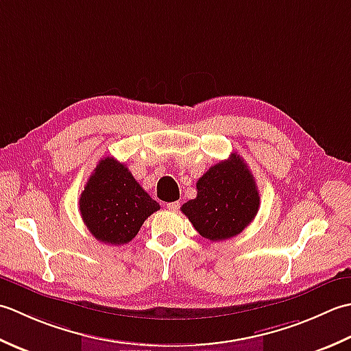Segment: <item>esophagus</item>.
<instances>
[{"instance_id":"34e87169","label":"esophagus","mask_w":351,"mask_h":351,"mask_svg":"<svg viewBox=\"0 0 351 351\" xmlns=\"http://www.w3.org/2000/svg\"><path fill=\"white\" fill-rule=\"evenodd\" d=\"M167 207H168V210H171V212H176V210L180 209V203H178V202L168 203V204H167Z\"/></svg>"}]
</instances>
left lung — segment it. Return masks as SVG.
Instances as JSON below:
<instances>
[{
	"mask_svg": "<svg viewBox=\"0 0 351 351\" xmlns=\"http://www.w3.org/2000/svg\"><path fill=\"white\" fill-rule=\"evenodd\" d=\"M261 195L254 177L239 154L209 168L197 182V197L182 206L195 230L209 241L239 234L254 219Z\"/></svg>",
	"mask_w": 351,
	"mask_h": 351,
	"instance_id": "left-lung-1",
	"label": "left lung"
}]
</instances>
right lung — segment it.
<instances>
[{
  "mask_svg": "<svg viewBox=\"0 0 351 351\" xmlns=\"http://www.w3.org/2000/svg\"><path fill=\"white\" fill-rule=\"evenodd\" d=\"M78 203L89 232L110 245L130 242L144 221L160 209L124 163L113 157L99 160Z\"/></svg>",
  "mask_w": 351,
  "mask_h": 351,
  "instance_id": "right-lung-1",
  "label": "right lung"
}]
</instances>
